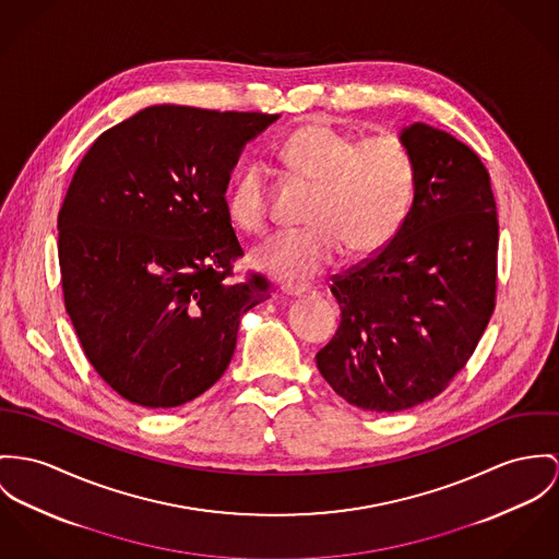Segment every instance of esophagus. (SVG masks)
Returning <instances> with one entry per match:
<instances>
[{
  "label": "esophagus",
  "instance_id": "34e87169",
  "mask_svg": "<svg viewBox=\"0 0 559 559\" xmlns=\"http://www.w3.org/2000/svg\"><path fill=\"white\" fill-rule=\"evenodd\" d=\"M306 292H308V289L301 287V285H285V287H281V294L287 296V298H300Z\"/></svg>",
  "mask_w": 559,
  "mask_h": 559
}]
</instances>
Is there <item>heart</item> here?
<instances>
[{
	"mask_svg": "<svg viewBox=\"0 0 559 559\" xmlns=\"http://www.w3.org/2000/svg\"><path fill=\"white\" fill-rule=\"evenodd\" d=\"M281 162L312 185L301 231H283L259 245L253 263L281 281H308L343 255L368 258L397 234L415 193V159L395 135L357 140L330 121H308L289 133ZM229 221L249 234L267 227V193L258 168L238 176L227 195Z\"/></svg>",
	"mask_w": 559,
	"mask_h": 559,
	"instance_id": "b5f03b06",
	"label": "heart"
}]
</instances>
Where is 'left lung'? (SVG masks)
Segmentation results:
<instances>
[{
  "label": "left lung",
  "mask_w": 559,
  "mask_h": 559,
  "mask_svg": "<svg viewBox=\"0 0 559 559\" xmlns=\"http://www.w3.org/2000/svg\"><path fill=\"white\" fill-rule=\"evenodd\" d=\"M415 193L397 234L341 276V328L317 368L348 404L397 413L436 397L466 366L496 306L498 215L471 146L426 123L402 128Z\"/></svg>",
  "instance_id": "1"
}]
</instances>
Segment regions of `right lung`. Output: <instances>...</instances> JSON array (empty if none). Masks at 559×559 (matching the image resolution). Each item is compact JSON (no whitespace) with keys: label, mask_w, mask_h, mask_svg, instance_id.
Listing matches in <instances>:
<instances>
[{"label":"right lung","mask_w":559,"mask_h":559,"mask_svg":"<svg viewBox=\"0 0 559 559\" xmlns=\"http://www.w3.org/2000/svg\"><path fill=\"white\" fill-rule=\"evenodd\" d=\"M281 115L148 106L104 131L57 218L66 310L86 359L119 395L174 408L227 370L261 276L231 285L242 255L227 185L247 142Z\"/></svg>","instance_id":"obj_1"}]
</instances>
